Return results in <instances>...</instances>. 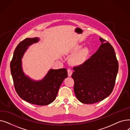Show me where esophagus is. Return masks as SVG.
<instances>
[{"instance_id":"obj_1","label":"esophagus","mask_w":130,"mask_h":130,"mask_svg":"<svg viewBox=\"0 0 130 130\" xmlns=\"http://www.w3.org/2000/svg\"><path fill=\"white\" fill-rule=\"evenodd\" d=\"M67 73H68V76L70 77V76H71L72 74L73 73V71H72V70L71 69H69L67 70Z\"/></svg>"}]
</instances>
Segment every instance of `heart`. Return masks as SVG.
Masks as SVG:
<instances>
[{
  "label": "heart",
  "mask_w": 130,
  "mask_h": 130,
  "mask_svg": "<svg viewBox=\"0 0 130 130\" xmlns=\"http://www.w3.org/2000/svg\"><path fill=\"white\" fill-rule=\"evenodd\" d=\"M80 49V46H77L71 51L72 53H75L72 58V61L75 64L80 65L83 64L87 58L88 50L84 48L79 51Z\"/></svg>",
  "instance_id": "obj_1"
}]
</instances>
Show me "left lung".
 <instances>
[{"label":"left lung","mask_w":130,"mask_h":130,"mask_svg":"<svg viewBox=\"0 0 130 130\" xmlns=\"http://www.w3.org/2000/svg\"><path fill=\"white\" fill-rule=\"evenodd\" d=\"M97 52L85 62L74 67L72 77L77 99L84 104H94L110 95L114 88L119 63L112 46L100 38Z\"/></svg>","instance_id":"8db88e82"}]
</instances>
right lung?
Listing matches in <instances>:
<instances>
[{"instance_id":"obj_1","label":"right lung","mask_w":130,"mask_h":130,"mask_svg":"<svg viewBox=\"0 0 130 130\" xmlns=\"http://www.w3.org/2000/svg\"><path fill=\"white\" fill-rule=\"evenodd\" d=\"M38 41L37 37L27 38L19 43L10 62V71L15 90L20 98L31 104L47 105L55 100L61 83L67 77V72L66 69H51L40 81H34L25 75L22 58L27 47Z\"/></svg>"}]
</instances>
